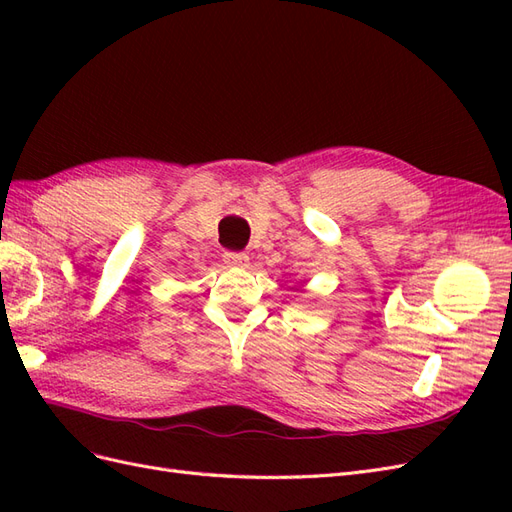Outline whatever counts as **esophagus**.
<instances>
[{"mask_svg": "<svg viewBox=\"0 0 512 512\" xmlns=\"http://www.w3.org/2000/svg\"><path fill=\"white\" fill-rule=\"evenodd\" d=\"M224 262L228 267H235V269H245L250 265V256L243 254V252H226L224 254Z\"/></svg>", "mask_w": 512, "mask_h": 512, "instance_id": "obj_1", "label": "esophagus"}]
</instances>
